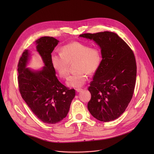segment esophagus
I'll list each match as a JSON object with an SVG mask.
<instances>
[{
  "mask_svg": "<svg viewBox=\"0 0 154 154\" xmlns=\"http://www.w3.org/2000/svg\"><path fill=\"white\" fill-rule=\"evenodd\" d=\"M75 91H76L77 92H80V91H82V88H76V89H75Z\"/></svg>",
  "mask_w": 154,
  "mask_h": 154,
  "instance_id": "34e87169",
  "label": "esophagus"
}]
</instances>
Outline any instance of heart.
I'll use <instances>...</instances> for the list:
<instances>
[{
	"mask_svg": "<svg viewBox=\"0 0 154 154\" xmlns=\"http://www.w3.org/2000/svg\"><path fill=\"white\" fill-rule=\"evenodd\" d=\"M51 59L52 67L62 79L66 78L69 63L74 61L76 72L69 77L67 84L72 87H80L86 81V74H93L98 69L102 55L97 48H90L82 42L73 41L63 46L60 54L53 53Z\"/></svg>",
	"mask_w": 154,
	"mask_h": 154,
	"instance_id": "1",
	"label": "heart"
}]
</instances>
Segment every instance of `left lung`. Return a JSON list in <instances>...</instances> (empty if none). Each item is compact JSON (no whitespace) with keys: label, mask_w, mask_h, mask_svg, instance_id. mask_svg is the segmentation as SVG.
<instances>
[{"label":"left lung","mask_w":154,"mask_h":154,"mask_svg":"<svg viewBox=\"0 0 154 154\" xmlns=\"http://www.w3.org/2000/svg\"><path fill=\"white\" fill-rule=\"evenodd\" d=\"M101 49L102 60L88 90L91 98L88 109L99 121L119 118L132 98L136 83L137 63L134 52L116 33L110 32L83 33Z\"/></svg>","instance_id":"obj_1"}]
</instances>
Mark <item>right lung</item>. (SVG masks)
<instances>
[{
    "label": "right lung",
    "instance_id": "add662e5",
    "mask_svg": "<svg viewBox=\"0 0 154 154\" xmlns=\"http://www.w3.org/2000/svg\"><path fill=\"white\" fill-rule=\"evenodd\" d=\"M58 42L50 36L36 41L37 51L45 64L42 70L26 68L30 55L28 50L22 54L17 64L21 96L36 117L47 124H56L66 116L75 95L74 89L70 90L59 82L52 67L51 53Z\"/></svg>",
    "mask_w": 154,
    "mask_h": 154
}]
</instances>
